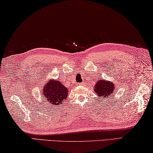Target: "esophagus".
Masks as SVG:
<instances>
[{
    "label": "esophagus",
    "mask_w": 153,
    "mask_h": 153,
    "mask_svg": "<svg viewBox=\"0 0 153 153\" xmlns=\"http://www.w3.org/2000/svg\"><path fill=\"white\" fill-rule=\"evenodd\" d=\"M83 84H84L83 82H80V83H79L78 85H83Z\"/></svg>",
    "instance_id": "1"
}]
</instances>
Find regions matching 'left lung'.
<instances>
[{
  "mask_svg": "<svg viewBox=\"0 0 153 153\" xmlns=\"http://www.w3.org/2000/svg\"><path fill=\"white\" fill-rule=\"evenodd\" d=\"M115 89L116 88L114 82L101 78L97 80L93 91L95 93H97L99 97H101V100H107L113 94Z\"/></svg>",
  "mask_w": 153,
  "mask_h": 153,
  "instance_id": "left-lung-1",
  "label": "left lung"
}]
</instances>
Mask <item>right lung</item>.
Wrapping results in <instances>:
<instances>
[{"label":"right lung","mask_w":153,"mask_h":153,"mask_svg":"<svg viewBox=\"0 0 153 153\" xmlns=\"http://www.w3.org/2000/svg\"><path fill=\"white\" fill-rule=\"evenodd\" d=\"M43 100H46L48 103L53 105L63 104V101L68 96V90L60 81H55L53 79L48 80L43 87Z\"/></svg>","instance_id":"right-lung-1"}]
</instances>
